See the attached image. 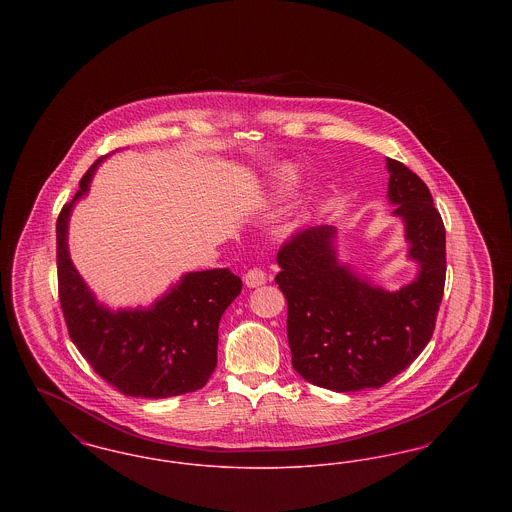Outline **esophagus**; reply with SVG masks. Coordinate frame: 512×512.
I'll use <instances>...</instances> for the list:
<instances>
[{
    "mask_svg": "<svg viewBox=\"0 0 512 512\" xmlns=\"http://www.w3.org/2000/svg\"><path fill=\"white\" fill-rule=\"evenodd\" d=\"M247 288H259L263 284H267V272L261 267H253L247 270L244 278Z\"/></svg>",
    "mask_w": 512,
    "mask_h": 512,
    "instance_id": "1",
    "label": "esophagus"
}]
</instances>
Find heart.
<instances>
[{
	"mask_svg": "<svg viewBox=\"0 0 512 512\" xmlns=\"http://www.w3.org/2000/svg\"><path fill=\"white\" fill-rule=\"evenodd\" d=\"M292 178H293L292 171H284V174H282V180H284V182H290V180H292Z\"/></svg>",
	"mask_w": 512,
	"mask_h": 512,
	"instance_id": "1",
	"label": "heart"
}]
</instances>
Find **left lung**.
<instances>
[{"label":"left lung","instance_id":"obj_1","mask_svg":"<svg viewBox=\"0 0 512 512\" xmlns=\"http://www.w3.org/2000/svg\"><path fill=\"white\" fill-rule=\"evenodd\" d=\"M388 199L405 222L420 270L397 292L374 288L336 259L334 226L307 228L278 251L276 284L288 301L295 372L332 391L382 388L420 355L436 328L445 286V226L428 186L386 161Z\"/></svg>","mask_w":512,"mask_h":512}]
</instances>
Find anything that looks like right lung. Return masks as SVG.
<instances>
[{"label":"right lung","instance_id":"right-lung-1","mask_svg":"<svg viewBox=\"0 0 512 512\" xmlns=\"http://www.w3.org/2000/svg\"><path fill=\"white\" fill-rule=\"evenodd\" d=\"M105 157L57 217V286L69 336L96 374L124 395L163 399L199 390L217 366L220 317L242 292V280L228 268L188 272L146 311L98 305L69 257L67 226Z\"/></svg>","mask_w":512,"mask_h":512}]
</instances>
